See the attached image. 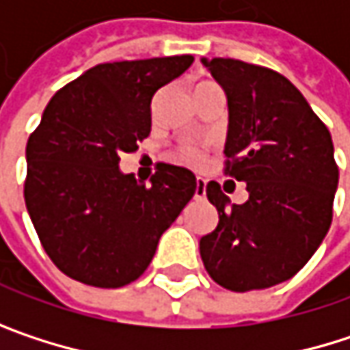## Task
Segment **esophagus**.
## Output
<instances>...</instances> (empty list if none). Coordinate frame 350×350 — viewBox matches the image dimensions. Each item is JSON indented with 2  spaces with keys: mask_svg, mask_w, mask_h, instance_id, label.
Masks as SVG:
<instances>
[{
  "mask_svg": "<svg viewBox=\"0 0 350 350\" xmlns=\"http://www.w3.org/2000/svg\"><path fill=\"white\" fill-rule=\"evenodd\" d=\"M206 196V182L202 178H196V190H194V198L202 200Z\"/></svg>",
  "mask_w": 350,
  "mask_h": 350,
  "instance_id": "esophagus-1",
  "label": "esophagus"
}]
</instances>
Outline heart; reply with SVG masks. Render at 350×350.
I'll use <instances>...</instances> for the list:
<instances>
[{"instance_id": "b5f03b06", "label": "heart", "mask_w": 350, "mask_h": 350, "mask_svg": "<svg viewBox=\"0 0 350 350\" xmlns=\"http://www.w3.org/2000/svg\"><path fill=\"white\" fill-rule=\"evenodd\" d=\"M182 158H186V160H196V158H198V152H196L194 148H186V150L182 152Z\"/></svg>"}]
</instances>
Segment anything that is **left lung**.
I'll return each mask as SVG.
<instances>
[{
  "mask_svg": "<svg viewBox=\"0 0 350 350\" xmlns=\"http://www.w3.org/2000/svg\"><path fill=\"white\" fill-rule=\"evenodd\" d=\"M227 97V174L249 198L231 204L219 182L206 196L219 225L200 239L208 275L231 292L263 290L296 275L332 221L338 168L330 131L280 72L233 58H202Z\"/></svg>",
  "mask_w": 350,
  "mask_h": 350,
  "instance_id": "obj_1",
  "label": "left lung"
}]
</instances>
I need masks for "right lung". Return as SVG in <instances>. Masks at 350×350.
Returning <instances> with one entry per match:
<instances>
[{"instance_id":"right-lung-1","label":"right lung","mask_w":350,"mask_h":350,"mask_svg":"<svg viewBox=\"0 0 350 350\" xmlns=\"http://www.w3.org/2000/svg\"><path fill=\"white\" fill-rule=\"evenodd\" d=\"M192 60L97 64L44 109L26 146L24 198L44 251L68 278L95 288L135 282L194 196L188 168L160 164L150 184L119 170V154L152 131L154 95Z\"/></svg>"}]
</instances>
